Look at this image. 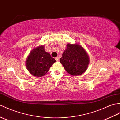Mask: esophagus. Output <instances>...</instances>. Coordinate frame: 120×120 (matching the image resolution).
I'll return each instance as SVG.
<instances>
[{
	"label": "esophagus",
	"instance_id": "obj_1",
	"mask_svg": "<svg viewBox=\"0 0 120 120\" xmlns=\"http://www.w3.org/2000/svg\"><path fill=\"white\" fill-rule=\"evenodd\" d=\"M55 60L56 61H59V57H58L55 58Z\"/></svg>",
	"mask_w": 120,
	"mask_h": 120
}]
</instances>
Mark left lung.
<instances>
[{"label":"left lung","mask_w":120,"mask_h":120,"mask_svg":"<svg viewBox=\"0 0 120 120\" xmlns=\"http://www.w3.org/2000/svg\"><path fill=\"white\" fill-rule=\"evenodd\" d=\"M60 62L69 74L78 76L87 69L89 57L82 46L78 44H68Z\"/></svg>","instance_id":"obj_1"}]
</instances>
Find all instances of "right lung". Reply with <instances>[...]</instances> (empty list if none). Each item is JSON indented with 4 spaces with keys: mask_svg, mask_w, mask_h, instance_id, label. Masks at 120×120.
Wrapping results in <instances>:
<instances>
[{
    "mask_svg": "<svg viewBox=\"0 0 120 120\" xmlns=\"http://www.w3.org/2000/svg\"><path fill=\"white\" fill-rule=\"evenodd\" d=\"M44 47L40 46L32 50L26 60L27 70L35 77L44 76L56 62L54 58L45 51Z\"/></svg>",
    "mask_w": 120,
    "mask_h": 120,
    "instance_id": "obj_1",
    "label": "right lung"
}]
</instances>
